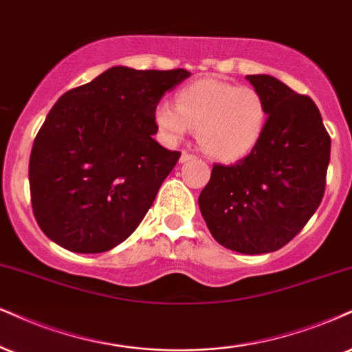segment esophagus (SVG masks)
Instances as JSON below:
<instances>
[{
  "mask_svg": "<svg viewBox=\"0 0 352 352\" xmlns=\"http://www.w3.org/2000/svg\"><path fill=\"white\" fill-rule=\"evenodd\" d=\"M194 158H196V156H194L192 153H189V151L183 150V153H181L179 162H181V163H186V162H189V160H194Z\"/></svg>",
  "mask_w": 352,
  "mask_h": 352,
  "instance_id": "34e87169",
  "label": "esophagus"
}]
</instances>
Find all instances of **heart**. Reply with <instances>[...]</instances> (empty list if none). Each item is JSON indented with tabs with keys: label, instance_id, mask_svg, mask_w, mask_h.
Returning <instances> with one entry per match:
<instances>
[{
	"label": "heart",
	"instance_id": "1",
	"mask_svg": "<svg viewBox=\"0 0 352 352\" xmlns=\"http://www.w3.org/2000/svg\"><path fill=\"white\" fill-rule=\"evenodd\" d=\"M267 102L251 86L204 78L184 86L175 104L155 107V124L168 142L175 143L197 129V142L220 162H236L250 155L267 125Z\"/></svg>",
	"mask_w": 352,
	"mask_h": 352
}]
</instances>
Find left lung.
I'll list each match as a JSON object with an SVG mask.
<instances>
[{"instance_id": "obj_1", "label": "left lung", "mask_w": 352, "mask_h": 352, "mask_svg": "<svg viewBox=\"0 0 352 352\" xmlns=\"http://www.w3.org/2000/svg\"><path fill=\"white\" fill-rule=\"evenodd\" d=\"M246 80L267 102L261 140L235 164H214L199 196L212 236L225 248L263 254L287 245L318 209L331 138L309 96L269 75Z\"/></svg>"}]
</instances>
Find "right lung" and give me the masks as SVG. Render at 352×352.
<instances>
[{
  "instance_id": "1",
  "label": "right lung",
  "mask_w": 352,
  "mask_h": 352,
  "mask_svg": "<svg viewBox=\"0 0 352 352\" xmlns=\"http://www.w3.org/2000/svg\"><path fill=\"white\" fill-rule=\"evenodd\" d=\"M189 76L112 67L55 102L29 160L34 217L52 241L102 253L135 232L181 156L155 142V107Z\"/></svg>"
}]
</instances>
